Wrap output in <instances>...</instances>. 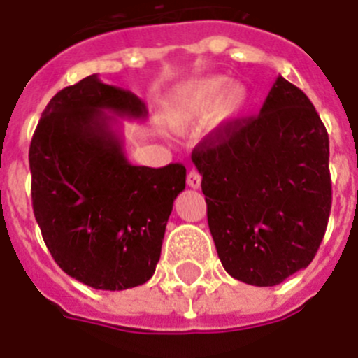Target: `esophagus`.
Wrapping results in <instances>:
<instances>
[{
	"label": "esophagus",
	"instance_id": "1",
	"mask_svg": "<svg viewBox=\"0 0 358 358\" xmlns=\"http://www.w3.org/2000/svg\"><path fill=\"white\" fill-rule=\"evenodd\" d=\"M200 184H202V176H200V173L194 169H191L187 173V185L191 189H198L200 187Z\"/></svg>",
	"mask_w": 358,
	"mask_h": 358
}]
</instances>
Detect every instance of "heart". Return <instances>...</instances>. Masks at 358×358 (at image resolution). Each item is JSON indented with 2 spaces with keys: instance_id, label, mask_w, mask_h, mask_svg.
Wrapping results in <instances>:
<instances>
[{
  "instance_id": "heart-1",
  "label": "heart",
  "mask_w": 358,
  "mask_h": 358,
  "mask_svg": "<svg viewBox=\"0 0 358 358\" xmlns=\"http://www.w3.org/2000/svg\"><path fill=\"white\" fill-rule=\"evenodd\" d=\"M248 107L245 87L227 76H203L180 85L171 100V123L176 131H185L215 113L218 123L236 120Z\"/></svg>"
}]
</instances>
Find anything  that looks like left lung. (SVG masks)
<instances>
[{
    "label": "left lung",
    "mask_w": 358,
    "mask_h": 358,
    "mask_svg": "<svg viewBox=\"0 0 358 358\" xmlns=\"http://www.w3.org/2000/svg\"><path fill=\"white\" fill-rule=\"evenodd\" d=\"M191 158L233 278L276 286L311 264L331 211L329 138L299 87L278 76L257 116L220 125Z\"/></svg>",
    "instance_id": "obj_1"
}]
</instances>
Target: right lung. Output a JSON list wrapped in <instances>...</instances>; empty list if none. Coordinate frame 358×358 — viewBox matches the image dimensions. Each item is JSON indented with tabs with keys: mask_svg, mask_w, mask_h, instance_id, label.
<instances>
[{
	"mask_svg": "<svg viewBox=\"0 0 358 358\" xmlns=\"http://www.w3.org/2000/svg\"><path fill=\"white\" fill-rule=\"evenodd\" d=\"M107 113L147 116L136 94L96 74L49 101L29 149L32 209L63 271L94 289L122 291L155 273L185 167L129 164Z\"/></svg>",
	"mask_w": 358,
	"mask_h": 358,
	"instance_id": "add662e5",
	"label": "right lung"
}]
</instances>
